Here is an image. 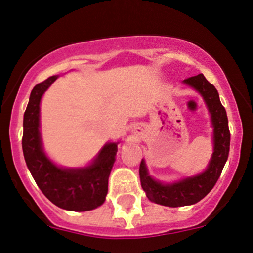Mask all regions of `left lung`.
<instances>
[{
    "label": "left lung",
    "instance_id": "left-lung-1",
    "mask_svg": "<svg viewBox=\"0 0 253 253\" xmlns=\"http://www.w3.org/2000/svg\"><path fill=\"white\" fill-rule=\"evenodd\" d=\"M183 83L195 88L204 98L210 110L213 126V151L209 167L204 173L186 177L174 183H161L148 174L144 160L139 165V177L143 191L153 203L169 207H180L197 204L206 197L220 177L230 151L231 133L228 130L226 110L221 105L216 88L204 74L191 77Z\"/></svg>",
    "mask_w": 253,
    "mask_h": 253
}]
</instances>
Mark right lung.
<instances>
[{"instance_id": "add662e5", "label": "right lung", "mask_w": 253, "mask_h": 253, "mask_svg": "<svg viewBox=\"0 0 253 253\" xmlns=\"http://www.w3.org/2000/svg\"><path fill=\"white\" fill-rule=\"evenodd\" d=\"M58 76L35 85L23 115L22 150L26 165L44 197L60 209L85 212L105 201L108 182L117 154V143H108L90 166L60 168L43 153L40 136V100Z\"/></svg>"}]
</instances>
